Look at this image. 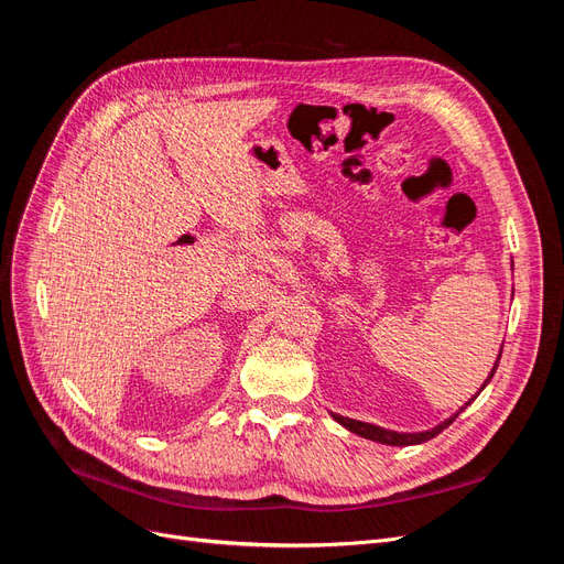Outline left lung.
<instances>
[{
    "instance_id": "1",
    "label": "left lung",
    "mask_w": 564,
    "mask_h": 564,
    "mask_svg": "<svg viewBox=\"0 0 564 564\" xmlns=\"http://www.w3.org/2000/svg\"><path fill=\"white\" fill-rule=\"evenodd\" d=\"M499 360H501V350H499V357H497V362H494V367H491V371H489V377H487V381L480 386V390L475 392V395L458 409L456 414H452L449 419H445L442 423H437L435 429H431V431H421V433H398V431H388V429H381V425H373V423H365V421H355V419H348V416H340V414H332V419L336 421V423H340L344 425V429H348L350 433H355V435H360V437H365V440H371V442H379V445H390V447H409V445H421V442H429L431 437H435V435H440L442 431L447 429V425L464 412V409L480 395V392L485 390V386L491 381V377H494V371H497V367H499Z\"/></svg>"
}]
</instances>
